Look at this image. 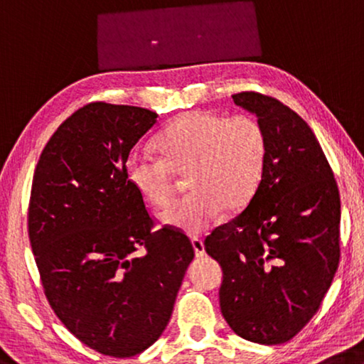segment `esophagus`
Returning a JSON list of instances; mask_svg holds the SVG:
<instances>
[{"label":"esophagus","instance_id":"esophagus-1","mask_svg":"<svg viewBox=\"0 0 364 364\" xmlns=\"http://www.w3.org/2000/svg\"><path fill=\"white\" fill-rule=\"evenodd\" d=\"M191 245H193V247H194V255H196V257H203V256H205V247H204L203 240L193 238V240H191Z\"/></svg>","mask_w":364,"mask_h":364}]
</instances>
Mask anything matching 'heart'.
Listing matches in <instances>:
<instances>
[{"instance_id":"obj_1","label":"heart","mask_w":364,"mask_h":364,"mask_svg":"<svg viewBox=\"0 0 364 364\" xmlns=\"http://www.w3.org/2000/svg\"><path fill=\"white\" fill-rule=\"evenodd\" d=\"M161 157L134 152L126 161V178L142 199L165 205L175 191L176 173L191 189L160 213L161 225L199 235L228 212L250 204L262 180L265 136L250 117L191 109L171 121L155 139Z\"/></svg>"}]
</instances>
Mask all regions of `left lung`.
Instances as JSON below:
<instances>
[{
    "label": "left lung",
    "instance_id": "left-lung-1",
    "mask_svg": "<svg viewBox=\"0 0 364 364\" xmlns=\"http://www.w3.org/2000/svg\"><path fill=\"white\" fill-rule=\"evenodd\" d=\"M265 136L262 180L246 209L213 230L207 255L220 262V309L235 333L279 345L319 309L340 261V194L306 121L274 97L233 95Z\"/></svg>",
    "mask_w": 364,
    "mask_h": 364
}]
</instances>
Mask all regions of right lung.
I'll list each match as a JSON object with an SVG mask.
<instances>
[{
  "label": "right lung",
  "instance_id": "right-lung-1",
  "mask_svg": "<svg viewBox=\"0 0 364 364\" xmlns=\"http://www.w3.org/2000/svg\"><path fill=\"white\" fill-rule=\"evenodd\" d=\"M157 117L89 103L55 131L33 173L28 240L45 295L74 337L113 358L161 336L194 257L180 230L154 232L126 178L131 149Z\"/></svg>",
  "mask_w": 364,
  "mask_h": 364
}]
</instances>
